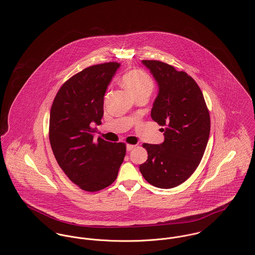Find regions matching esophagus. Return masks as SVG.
Here are the masks:
<instances>
[{
	"label": "esophagus",
	"instance_id": "obj_1",
	"mask_svg": "<svg viewBox=\"0 0 255 255\" xmlns=\"http://www.w3.org/2000/svg\"><path fill=\"white\" fill-rule=\"evenodd\" d=\"M133 148H135V145H131V144H128L127 145V151H131Z\"/></svg>",
	"mask_w": 255,
	"mask_h": 255
}]
</instances>
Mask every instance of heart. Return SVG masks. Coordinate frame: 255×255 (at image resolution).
I'll list each match as a JSON object with an SVG mask.
<instances>
[{
    "mask_svg": "<svg viewBox=\"0 0 255 255\" xmlns=\"http://www.w3.org/2000/svg\"><path fill=\"white\" fill-rule=\"evenodd\" d=\"M123 86L135 98L148 94L154 89V81L149 74L141 70H133L126 73L122 78Z\"/></svg>",
    "mask_w": 255,
    "mask_h": 255,
    "instance_id": "obj_1",
    "label": "heart"
}]
</instances>
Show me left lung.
Returning a JSON list of instances; mask_svg holds the SVG:
<instances>
[{
	"label": "left lung",
	"mask_w": 255,
	"mask_h": 255,
	"mask_svg": "<svg viewBox=\"0 0 255 255\" xmlns=\"http://www.w3.org/2000/svg\"><path fill=\"white\" fill-rule=\"evenodd\" d=\"M158 84L151 118L164 128L161 144L144 143L148 158L139 166L150 184L172 188L185 182L198 167L210 133V116L194 79L159 61L143 60Z\"/></svg>",
	"instance_id": "1"
}]
</instances>
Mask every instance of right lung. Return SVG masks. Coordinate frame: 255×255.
<instances>
[{"label": "right lung", "mask_w": 255, "mask_h": 255, "mask_svg": "<svg viewBox=\"0 0 255 255\" xmlns=\"http://www.w3.org/2000/svg\"><path fill=\"white\" fill-rule=\"evenodd\" d=\"M120 66L105 63L76 73L62 85L50 112L49 138L55 158L68 178L86 191L115 182L126 156L125 143L93 139V126L101 124L104 96Z\"/></svg>", "instance_id": "1"}]
</instances>
